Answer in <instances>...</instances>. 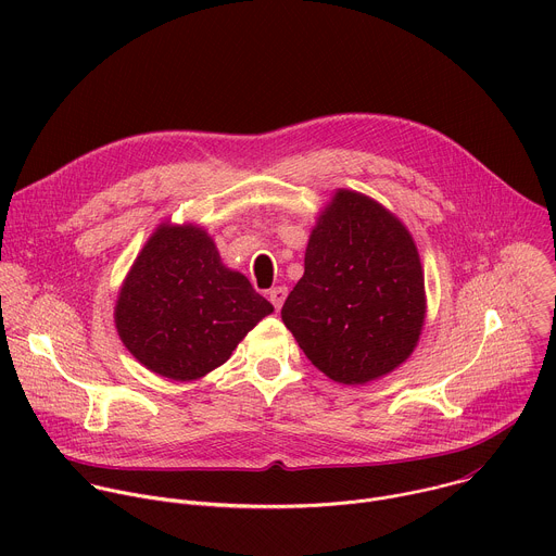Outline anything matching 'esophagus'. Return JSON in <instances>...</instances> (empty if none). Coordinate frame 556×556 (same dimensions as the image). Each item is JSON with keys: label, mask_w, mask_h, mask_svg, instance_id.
Here are the masks:
<instances>
[{"label": "esophagus", "mask_w": 556, "mask_h": 556, "mask_svg": "<svg viewBox=\"0 0 556 556\" xmlns=\"http://www.w3.org/2000/svg\"><path fill=\"white\" fill-rule=\"evenodd\" d=\"M286 296H288V290H286L283 286H277V288H273V290L268 292V299H270V303H273L277 309H281Z\"/></svg>", "instance_id": "34e87169"}]
</instances>
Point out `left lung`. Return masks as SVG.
I'll return each instance as SVG.
<instances>
[{
  "mask_svg": "<svg viewBox=\"0 0 556 556\" xmlns=\"http://www.w3.org/2000/svg\"><path fill=\"white\" fill-rule=\"evenodd\" d=\"M425 316V270L407 226L369 195L337 189L281 307L303 354L334 382L365 384L412 356Z\"/></svg>",
  "mask_w": 556,
  "mask_h": 556,
  "instance_id": "1",
  "label": "left lung"
}]
</instances>
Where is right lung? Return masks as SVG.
Here are the masks:
<instances>
[{"label": "right lung", "instance_id": "obj_1", "mask_svg": "<svg viewBox=\"0 0 556 556\" xmlns=\"http://www.w3.org/2000/svg\"><path fill=\"white\" fill-rule=\"evenodd\" d=\"M273 309L242 273L222 264L202 226L163 222L118 290L114 324L140 365L189 382L224 365Z\"/></svg>", "mask_w": 556, "mask_h": 556}]
</instances>
